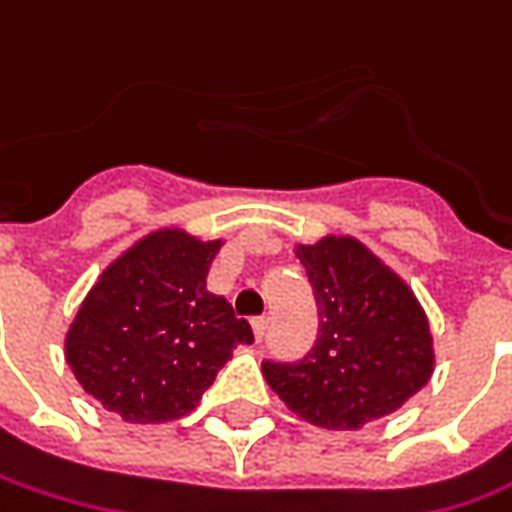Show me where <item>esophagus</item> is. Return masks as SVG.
Returning a JSON list of instances; mask_svg holds the SVG:
<instances>
[{
  "instance_id": "esophagus-1",
  "label": "esophagus",
  "mask_w": 512,
  "mask_h": 512,
  "mask_svg": "<svg viewBox=\"0 0 512 512\" xmlns=\"http://www.w3.org/2000/svg\"><path fill=\"white\" fill-rule=\"evenodd\" d=\"M253 336H256V342H262V339L267 336V319H265V316L253 319Z\"/></svg>"
}]
</instances>
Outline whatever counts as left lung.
Wrapping results in <instances>:
<instances>
[{"label": "left lung", "mask_w": 512, "mask_h": 512, "mask_svg": "<svg viewBox=\"0 0 512 512\" xmlns=\"http://www.w3.org/2000/svg\"><path fill=\"white\" fill-rule=\"evenodd\" d=\"M319 307V336L299 362H262L273 393L305 422L359 430L390 416L433 376L419 299L350 236L296 245Z\"/></svg>", "instance_id": "1"}]
</instances>
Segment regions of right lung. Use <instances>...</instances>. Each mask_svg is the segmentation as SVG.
I'll return each mask as SVG.
<instances>
[{
    "instance_id": "add662e5",
    "label": "right lung",
    "mask_w": 512,
    "mask_h": 512,
    "mask_svg": "<svg viewBox=\"0 0 512 512\" xmlns=\"http://www.w3.org/2000/svg\"><path fill=\"white\" fill-rule=\"evenodd\" d=\"M222 239L179 227L153 230L113 259L65 336V359L105 410L130 424H162L202 402L236 344L253 342L245 319L207 290Z\"/></svg>"
}]
</instances>
